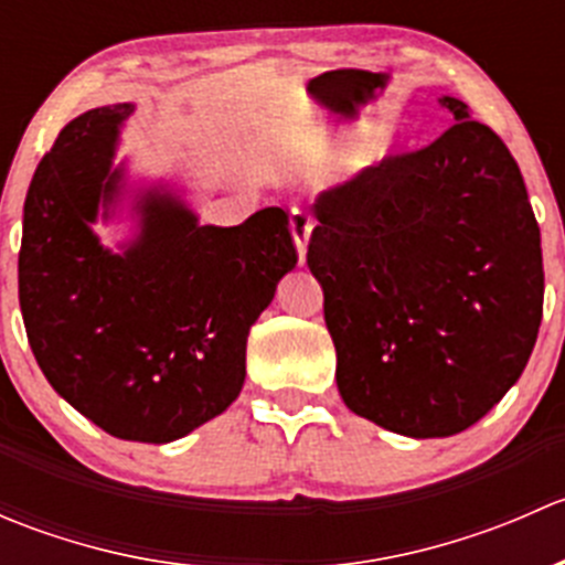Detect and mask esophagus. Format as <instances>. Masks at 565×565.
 Listing matches in <instances>:
<instances>
[{"label":"esophagus","instance_id":"34e87169","mask_svg":"<svg viewBox=\"0 0 565 565\" xmlns=\"http://www.w3.org/2000/svg\"><path fill=\"white\" fill-rule=\"evenodd\" d=\"M289 230H292L295 248H298L300 265H306V250H309V237H311V218L303 210H292L289 215Z\"/></svg>","mask_w":565,"mask_h":565}]
</instances>
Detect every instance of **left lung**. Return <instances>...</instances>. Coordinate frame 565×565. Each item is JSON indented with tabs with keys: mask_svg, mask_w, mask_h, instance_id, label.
<instances>
[{
	"mask_svg": "<svg viewBox=\"0 0 565 565\" xmlns=\"http://www.w3.org/2000/svg\"><path fill=\"white\" fill-rule=\"evenodd\" d=\"M429 147L328 188L309 270L335 385L361 418L415 437L481 420L525 372L544 306L541 232L509 147L443 95Z\"/></svg>",
	"mask_w": 565,
	"mask_h": 565,
	"instance_id": "obj_1",
	"label": "left lung"
}]
</instances>
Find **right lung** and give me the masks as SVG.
<instances>
[{"instance_id":"1","label":"right lung","mask_w":565,"mask_h":565,"mask_svg":"<svg viewBox=\"0 0 565 565\" xmlns=\"http://www.w3.org/2000/svg\"><path fill=\"white\" fill-rule=\"evenodd\" d=\"M136 104L62 128L24 202L19 300L40 372L119 440L172 443L224 413L246 383L250 324L298 265L289 218L199 224L169 182L130 188L114 163ZM135 235L108 249L94 224L124 202Z\"/></svg>"}]
</instances>
